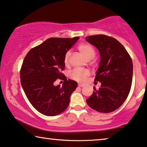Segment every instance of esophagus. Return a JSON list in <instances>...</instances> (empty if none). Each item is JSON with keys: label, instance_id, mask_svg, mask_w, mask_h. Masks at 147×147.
<instances>
[{"label": "esophagus", "instance_id": "esophagus-1", "mask_svg": "<svg viewBox=\"0 0 147 147\" xmlns=\"http://www.w3.org/2000/svg\"><path fill=\"white\" fill-rule=\"evenodd\" d=\"M78 86L79 87V88H82V87L84 86V85H82V84H78Z\"/></svg>", "mask_w": 147, "mask_h": 147}]
</instances>
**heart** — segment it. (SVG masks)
<instances>
[{
    "label": "heart",
    "instance_id": "heart-1",
    "mask_svg": "<svg viewBox=\"0 0 147 147\" xmlns=\"http://www.w3.org/2000/svg\"><path fill=\"white\" fill-rule=\"evenodd\" d=\"M77 49L80 54L86 59V60H91L95 57L96 52L93 47L88 43H82L78 45ZM71 55L69 51L65 53L63 59V62L65 66H68L69 64V57ZM90 76V72L87 69H74L69 74L70 78L72 80H75L78 82L83 83Z\"/></svg>",
    "mask_w": 147,
    "mask_h": 147
}]
</instances>
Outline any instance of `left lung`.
<instances>
[{
    "label": "left lung",
    "mask_w": 147,
    "mask_h": 147,
    "mask_svg": "<svg viewBox=\"0 0 147 147\" xmlns=\"http://www.w3.org/2000/svg\"><path fill=\"white\" fill-rule=\"evenodd\" d=\"M86 41L98 48L100 66L94 81L101 82L86 100L88 106L101 113H110L119 108L129 94L133 78V62L129 54L117 39L100 34L90 36Z\"/></svg>",
    "instance_id": "obj_1"
}]
</instances>
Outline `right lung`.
I'll use <instances>...</instances> for the list:
<instances>
[{"instance_id": "1", "label": "right lung", "mask_w": 147, "mask_h": 147, "mask_svg": "<svg viewBox=\"0 0 147 147\" xmlns=\"http://www.w3.org/2000/svg\"><path fill=\"white\" fill-rule=\"evenodd\" d=\"M78 39L49 38L30 49L23 61L22 86L33 107L43 115L55 116L64 111L77 87L76 81L67 80L61 71L65 69V53ZM57 79L63 80L62 87L54 85Z\"/></svg>"}]
</instances>
